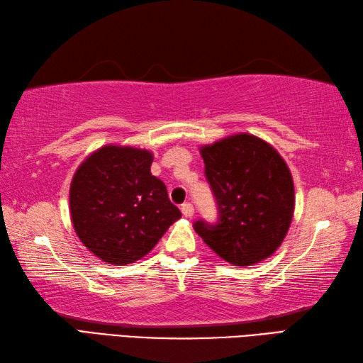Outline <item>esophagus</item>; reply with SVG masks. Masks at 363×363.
Wrapping results in <instances>:
<instances>
[{"mask_svg":"<svg viewBox=\"0 0 363 363\" xmlns=\"http://www.w3.org/2000/svg\"><path fill=\"white\" fill-rule=\"evenodd\" d=\"M182 213H183L184 217H192V216H194V206H192L189 202L183 203L182 205Z\"/></svg>","mask_w":363,"mask_h":363,"instance_id":"1","label":"esophagus"}]
</instances>
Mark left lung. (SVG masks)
I'll return each instance as SVG.
<instances>
[{
  "label": "left lung",
  "mask_w": 363,
  "mask_h": 363,
  "mask_svg": "<svg viewBox=\"0 0 363 363\" xmlns=\"http://www.w3.org/2000/svg\"><path fill=\"white\" fill-rule=\"evenodd\" d=\"M219 220L194 223L203 242L233 265L267 259L283 244L295 209L291 169L267 141L236 133L200 147Z\"/></svg>",
  "instance_id": "8db88e82"
}]
</instances>
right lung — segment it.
Listing matches in <instances>:
<instances>
[{
  "instance_id": "right-lung-1",
  "label": "right lung",
  "mask_w": 363,
  "mask_h": 363,
  "mask_svg": "<svg viewBox=\"0 0 363 363\" xmlns=\"http://www.w3.org/2000/svg\"><path fill=\"white\" fill-rule=\"evenodd\" d=\"M152 152L107 144L72 177L69 214L76 235L107 264L141 259L182 217L166 184L150 174Z\"/></svg>"
}]
</instances>
